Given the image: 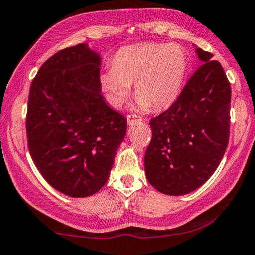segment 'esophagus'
I'll list each match as a JSON object with an SVG mask.
<instances>
[{
    "instance_id": "34e87169",
    "label": "esophagus",
    "mask_w": 255,
    "mask_h": 255,
    "mask_svg": "<svg viewBox=\"0 0 255 255\" xmlns=\"http://www.w3.org/2000/svg\"><path fill=\"white\" fill-rule=\"evenodd\" d=\"M127 119H128V125H133V124H136V123L142 122V118H140V117L137 116V115H128Z\"/></svg>"
}]
</instances>
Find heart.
I'll return each mask as SVG.
<instances>
[{
    "mask_svg": "<svg viewBox=\"0 0 255 255\" xmlns=\"http://www.w3.org/2000/svg\"><path fill=\"white\" fill-rule=\"evenodd\" d=\"M187 55L178 44L140 43L116 53L112 68L100 75V83L113 106H122L131 93L142 110L169 107L180 94L187 71Z\"/></svg>",
    "mask_w": 255,
    "mask_h": 255,
    "instance_id": "obj_1",
    "label": "heart"
}]
</instances>
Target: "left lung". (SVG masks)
<instances>
[{
  "mask_svg": "<svg viewBox=\"0 0 255 255\" xmlns=\"http://www.w3.org/2000/svg\"><path fill=\"white\" fill-rule=\"evenodd\" d=\"M203 63L168 110L152 118L145 175L152 187L184 196L209 180L229 140L230 83L214 55L196 46Z\"/></svg>",
  "mask_w": 255,
  "mask_h": 255,
  "instance_id": "8db88e82",
  "label": "left lung"
}]
</instances>
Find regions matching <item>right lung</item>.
Returning <instances> with one entry per match:
<instances>
[{"mask_svg": "<svg viewBox=\"0 0 255 255\" xmlns=\"http://www.w3.org/2000/svg\"><path fill=\"white\" fill-rule=\"evenodd\" d=\"M101 56L87 43L50 57L32 81L26 130L29 154L53 188L74 198L109 180L127 119L101 94Z\"/></svg>", "mask_w": 255, "mask_h": 255, "instance_id": "obj_1", "label": "right lung"}]
</instances>
